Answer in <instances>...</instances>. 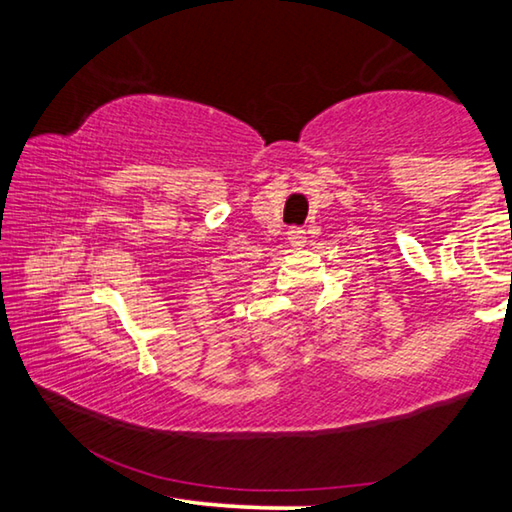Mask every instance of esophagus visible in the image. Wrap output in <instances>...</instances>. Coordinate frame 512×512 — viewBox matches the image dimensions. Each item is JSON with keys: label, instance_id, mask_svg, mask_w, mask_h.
Returning a JSON list of instances; mask_svg holds the SVG:
<instances>
[{"label": "esophagus", "instance_id": "34e87169", "mask_svg": "<svg viewBox=\"0 0 512 512\" xmlns=\"http://www.w3.org/2000/svg\"><path fill=\"white\" fill-rule=\"evenodd\" d=\"M287 239H289V244L293 248H300V246L307 244V235H305V230H302V228H291L287 232Z\"/></svg>", "mask_w": 512, "mask_h": 512}]
</instances>
